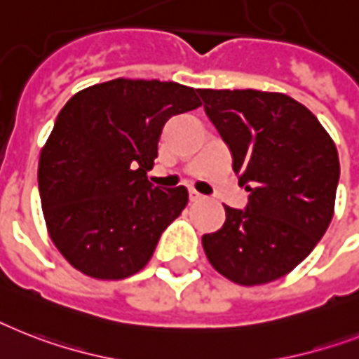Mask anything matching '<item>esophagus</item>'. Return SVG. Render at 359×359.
Segmentation results:
<instances>
[{"instance_id":"1","label":"esophagus","mask_w":359,"mask_h":359,"mask_svg":"<svg viewBox=\"0 0 359 359\" xmlns=\"http://www.w3.org/2000/svg\"><path fill=\"white\" fill-rule=\"evenodd\" d=\"M203 199H205L203 195L197 194L195 189H189V201H191V203H197V201H203Z\"/></svg>"}]
</instances>
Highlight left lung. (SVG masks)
Here are the masks:
<instances>
[{
	"label": "left lung",
	"mask_w": 359,
	"mask_h": 359,
	"mask_svg": "<svg viewBox=\"0 0 359 359\" xmlns=\"http://www.w3.org/2000/svg\"><path fill=\"white\" fill-rule=\"evenodd\" d=\"M205 112L232 153L249 191L245 208L225 206V225L203 236L210 264L236 284L287 275L330 225L339 156L319 119L285 94L199 90Z\"/></svg>",
	"instance_id": "1"
}]
</instances>
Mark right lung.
Wrapping results in <instances>:
<instances>
[{"instance_id":"right-lung-1","label":"right lung","mask_w":359,"mask_h":359,"mask_svg":"<svg viewBox=\"0 0 359 359\" xmlns=\"http://www.w3.org/2000/svg\"><path fill=\"white\" fill-rule=\"evenodd\" d=\"M201 107L179 83L114 79L64 104L38 162L51 240L84 275L119 280L151 260L160 236L188 205L184 186L147 179L168 119Z\"/></svg>"}]
</instances>
